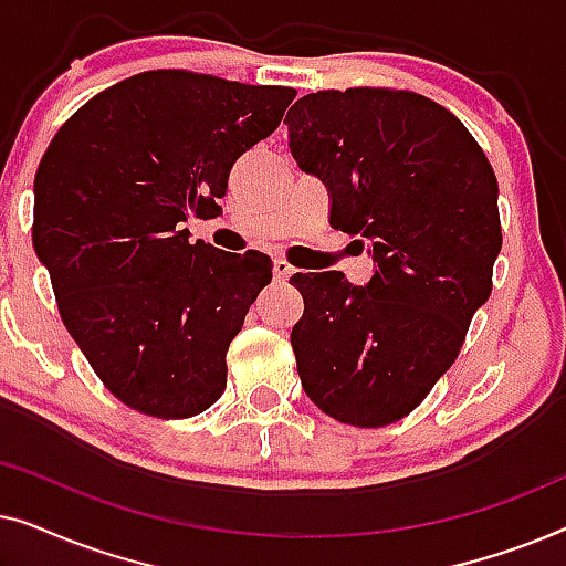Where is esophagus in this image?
I'll list each match as a JSON object with an SVG mask.
<instances>
[{"instance_id": "1", "label": "esophagus", "mask_w": 566, "mask_h": 566, "mask_svg": "<svg viewBox=\"0 0 566 566\" xmlns=\"http://www.w3.org/2000/svg\"><path fill=\"white\" fill-rule=\"evenodd\" d=\"M273 273H275V281H289L291 277V273H293V268L289 265V262L285 260H275V268H273Z\"/></svg>"}]
</instances>
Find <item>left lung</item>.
Wrapping results in <instances>:
<instances>
[{"mask_svg":"<svg viewBox=\"0 0 566 566\" xmlns=\"http://www.w3.org/2000/svg\"><path fill=\"white\" fill-rule=\"evenodd\" d=\"M291 154L332 196L329 223L378 270L355 289L339 270L296 273L291 332L301 386L355 428L407 417L467 339L502 247L497 177L469 128L409 90H319L285 115Z\"/></svg>","mask_w":566,"mask_h":566,"instance_id":"1","label":"left lung"}]
</instances>
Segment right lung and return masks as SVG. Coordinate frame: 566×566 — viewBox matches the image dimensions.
Here are the masks:
<instances>
[{"label": "right lung", "mask_w": 566, "mask_h": 566, "mask_svg": "<svg viewBox=\"0 0 566 566\" xmlns=\"http://www.w3.org/2000/svg\"><path fill=\"white\" fill-rule=\"evenodd\" d=\"M293 87L188 69L128 76L84 103L35 172L33 247L61 322L99 381L159 420L227 389V350L273 277L268 254L190 242L229 172L281 126Z\"/></svg>", "instance_id": "right-lung-1"}]
</instances>
